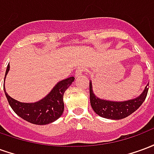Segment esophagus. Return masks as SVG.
<instances>
[{
    "mask_svg": "<svg viewBox=\"0 0 154 154\" xmlns=\"http://www.w3.org/2000/svg\"><path fill=\"white\" fill-rule=\"evenodd\" d=\"M84 70H85V68H84V67H77V70H76V72H75V76H76V77H78V76H80L81 74L83 72Z\"/></svg>",
    "mask_w": 154,
    "mask_h": 154,
    "instance_id": "obj_1",
    "label": "esophagus"
}]
</instances>
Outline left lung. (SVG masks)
<instances>
[{
    "mask_svg": "<svg viewBox=\"0 0 154 154\" xmlns=\"http://www.w3.org/2000/svg\"><path fill=\"white\" fill-rule=\"evenodd\" d=\"M149 84L143 91L139 97L125 100V101H113L100 99L97 97L92 90V83L90 81V101L91 106L95 111V113L103 118L110 119H121L125 118L129 115L134 113L139 108L145 100L148 91Z\"/></svg>",
    "mask_w": 154,
    "mask_h": 154,
    "instance_id": "8db88e82",
    "label": "left lung"
}]
</instances>
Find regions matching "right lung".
Instances as JSON below:
<instances>
[{
    "label": "right lung",
    "mask_w": 154,
    "mask_h": 154,
    "mask_svg": "<svg viewBox=\"0 0 154 154\" xmlns=\"http://www.w3.org/2000/svg\"><path fill=\"white\" fill-rule=\"evenodd\" d=\"M9 70L10 65L8 64L4 82ZM74 79V77H70L65 80L60 81L46 97L34 103H24L13 99L5 91V84L4 91L10 106L15 113L28 122L44 125L54 122L63 115L64 110V92L72 85Z\"/></svg>",
    "instance_id": "right-lung-1"
}]
</instances>
